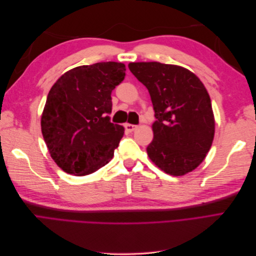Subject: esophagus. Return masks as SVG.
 Instances as JSON below:
<instances>
[{"label":"esophagus","instance_id":"34e87169","mask_svg":"<svg viewBox=\"0 0 256 256\" xmlns=\"http://www.w3.org/2000/svg\"><path fill=\"white\" fill-rule=\"evenodd\" d=\"M125 128H126V130L128 131V132H134V131L138 128V126H136V125H131V124H126V125H125Z\"/></svg>","mask_w":256,"mask_h":256}]
</instances>
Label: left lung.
<instances>
[{"mask_svg":"<svg viewBox=\"0 0 256 256\" xmlns=\"http://www.w3.org/2000/svg\"><path fill=\"white\" fill-rule=\"evenodd\" d=\"M130 72L148 90L156 122L147 154L162 171L182 176L198 168L210 150L214 118L210 97L188 69L158 62L130 63Z\"/></svg>","mask_w":256,"mask_h":256,"instance_id":"8db88e82","label":"left lung"}]
</instances>
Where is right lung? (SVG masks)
I'll return each instance as SVG.
<instances>
[{
  "instance_id": "1",
  "label": "right lung",
  "mask_w": 256,
  "mask_h": 256,
  "mask_svg": "<svg viewBox=\"0 0 256 256\" xmlns=\"http://www.w3.org/2000/svg\"><path fill=\"white\" fill-rule=\"evenodd\" d=\"M125 65L102 62L76 67L51 88L42 132L54 162L68 174L96 172L113 158L124 127L111 122V92L125 79Z\"/></svg>"
}]
</instances>
